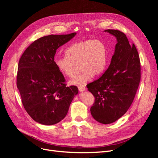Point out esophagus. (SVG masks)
<instances>
[{
  "instance_id": "obj_1",
  "label": "esophagus",
  "mask_w": 158,
  "mask_h": 158,
  "mask_svg": "<svg viewBox=\"0 0 158 158\" xmlns=\"http://www.w3.org/2000/svg\"><path fill=\"white\" fill-rule=\"evenodd\" d=\"M78 89L80 92H84V91L85 90V86H79Z\"/></svg>"
}]
</instances>
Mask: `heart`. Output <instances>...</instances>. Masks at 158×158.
Instances as JSON below:
<instances>
[{"label": "heart", "instance_id": "obj_1", "mask_svg": "<svg viewBox=\"0 0 158 158\" xmlns=\"http://www.w3.org/2000/svg\"><path fill=\"white\" fill-rule=\"evenodd\" d=\"M66 56L57 57L56 68L63 75L73 77L76 65L80 72L70 83L84 86L94 76L101 74L107 64V49L102 41L96 40H81L71 45L65 51Z\"/></svg>", "mask_w": 158, "mask_h": 158}]
</instances>
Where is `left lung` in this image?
<instances>
[{"instance_id":"obj_1","label":"left lung","mask_w":158,"mask_h":158,"mask_svg":"<svg viewBox=\"0 0 158 158\" xmlns=\"http://www.w3.org/2000/svg\"><path fill=\"white\" fill-rule=\"evenodd\" d=\"M116 37L117 44L111 64L101 77L87 85L95 98L90 108L95 120L112 123L130 107L140 84V61L135 44L131 45L126 35L117 30H106Z\"/></svg>"}]
</instances>
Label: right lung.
Here are the masks:
<instances>
[{
    "label": "right lung",
    "instance_id": "obj_1",
    "mask_svg": "<svg viewBox=\"0 0 158 158\" xmlns=\"http://www.w3.org/2000/svg\"><path fill=\"white\" fill-rule=\"evenodd\" d=\"M76 34L42 37L27 47L19 60L16 84L22 104L33 120L42 125L63 120L78 93L76 85L66 86L54 60L56 49Z\"/></svg>",
    "mask_w": 158,
    "mask_h": 158
}]
</instances>
